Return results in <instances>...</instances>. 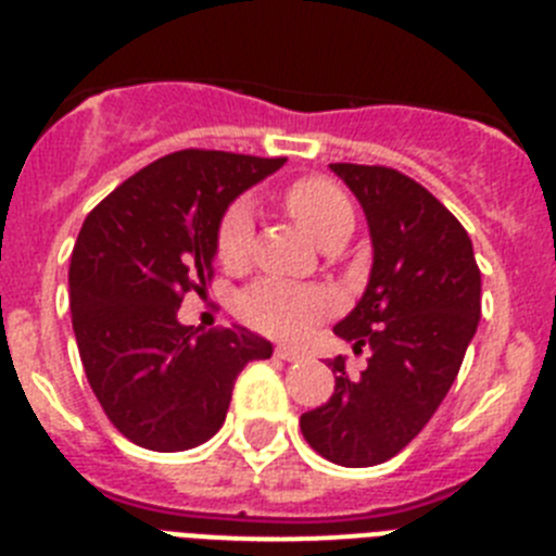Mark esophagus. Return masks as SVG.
<instances>
[{
    "instance_id": "1",
    "label": "esophagus",
    "mask_w": 556,
    "mask_h": 556,
    "mask_svg": "<svg viewBox=\"0 0 556 556\" xmlns=\"http://www.w3.org/2000/svg\"><path fill=\"white\" fill-rule=\"evenodd\" d=\"M275 356H278V358H283V362H301V358L306 356V353H303V351H298V348L278 345V348H275Z\"/></svg>"
}]
</instances>
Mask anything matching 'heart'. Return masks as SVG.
<instances>
[{"label":"heart","instance_id":"obj_1","mask_svg":"<svg viewBox=\"0 0 556 556\" xmlns=\"http://www.w3.org/2000/svg\"><path fill=\"white\" fill-rule=\"evenodd\" d=\"M283 208L323 248L342 244L351 236L356 214L348 194L328 178H301L283 191ZM253 211L233 203L225 211L217 233V255L225 267H239L250 253ZM337 298L320 287H294L283 281H262L250 287L239 301L242 320L264 333L298 339L333 312Z\"/></svg>","mask_w":556,"mask_h":556}]
</instances>
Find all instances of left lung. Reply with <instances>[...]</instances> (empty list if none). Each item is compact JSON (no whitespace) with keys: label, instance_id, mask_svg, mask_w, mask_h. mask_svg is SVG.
<instances>
[{"label":"left lung","instance_id":"left-lung-1","mask_svg":"<svg viewBox=\"0 0 556 556\" xmlns=\"http://www.w3.org/2000/svg\"><path fill=\"white\" fill-rule=\"evenodd\" d=\"M365 211L372 267L362 301L333 333L370 345L362 376L328 362L337 387L301 417L328 462L370 468L429 424L454 384L481 317V273L468 230L424 186L387 166L331 164Z\"/></svg>","mask_w":556,"mask_h":556}]
</instances>
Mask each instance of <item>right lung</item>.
Returning <instances> with one entry per match:
<instances>
[{"label":"right lung","mask_w":556,"mask_h":556,"mask_svg":"<svg viewBox=\"0 0 556 556\" xmlns=\"http://www.w3.org/2000/svg\"><path fill=\"white\" fill-rule=\"evenodd\" d=\"M283 159L180 150L152 161L83 223L68 306L83 370L130 443L186 451L217 434L236 376L273 345L242 326L194 331L186 292H205L225 211Z\"/></svg>","instance_id":"1"}]
</instances>
